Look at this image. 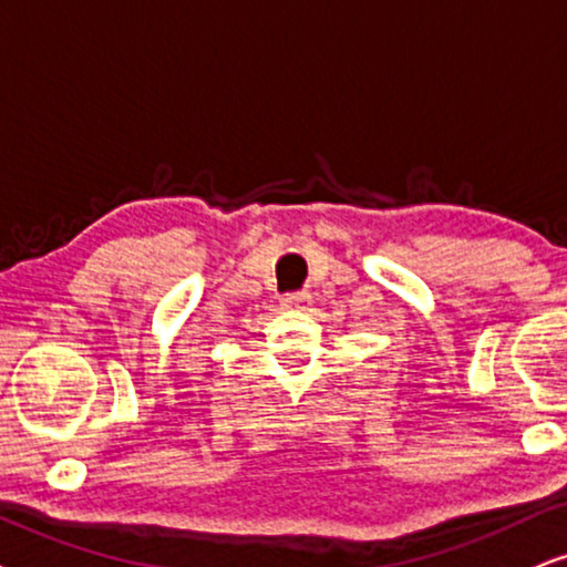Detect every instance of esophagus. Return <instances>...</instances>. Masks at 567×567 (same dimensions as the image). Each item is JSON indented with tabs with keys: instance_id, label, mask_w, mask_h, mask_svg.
<instances>
[{
	"instance_id": "1",
	"label": "esophagus",
	"mask_w": 567,
	"mask_h": 567,
	"mask_svg": "<svg viewBox=\"0 0 567 567\" xmlns=\"http://www.w3.org/2000/svg\"><path fill=\"white\" fill-rule=\"evenodd\" d=\"M308 303V292H290V296L279 298L282 308H303Z\"/></svg>"
}]
</instances>
